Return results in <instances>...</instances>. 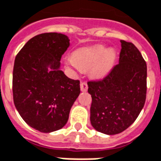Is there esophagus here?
<instances>
[{
	"instance_id": "34e87169",
	"label": "esophagus",
	"mask_w": 161,
	"mask_h": 161,
	"mask_svg": "<svg viewBox=\"0 0 161 161\" xmlns=\"http://www.w3.org/2000/svg\"><path fill=\"white\" fill-rule=\"evenodd\" d=\"M88 89V86L86 82H81L80 83V90L81 92H86Z\"/></svg>"
}]
</instances>
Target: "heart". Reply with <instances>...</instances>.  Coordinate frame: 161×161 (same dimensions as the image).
Listing matches in <instances>:
<instances>
[{"label":"heart","mask_w":161,"mask_h":161,"mask_svg":"<svg viewBox=\"0 0 161 161\" xmlns=\"http://www.w3.org/2000/svg\"><path fill=\"white\" fill-rule=\"evenodd\" d=\"M117 53L114 48L104 45H95L80 48L75 55L65 57V64L75 70L90 69V75L96 79L108 75L116 60Z\"/></svg>","instance_id":"b5f03b06"}]
</instances>
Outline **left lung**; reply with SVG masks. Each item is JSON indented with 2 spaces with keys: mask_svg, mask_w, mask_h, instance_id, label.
Returning a JSON list of instances; mask_svg holds the SVG:
<instances>
[{
  "mask_svg": "<svg viewBox=\"0 0 161 161\" xmlns=\"http://www.w3.org/2000/svg\"><path fill=\"white\" fill-rule=\"evenodd\" d=\"M120 42L119 64L102 80L87 83L92 99L91 124L107 135L127 129L139 115L146 100V62L134 44Z\"/></svg>",
  "mask_w": 161,
  "mask_h": 161,
  "instance_id": "8db88e82",
  "label": "left lung"
}]
</instances>
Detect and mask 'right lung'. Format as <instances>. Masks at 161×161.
I'll use <instances>...</instances> for the list:
<instances>
[{
  "instance_id": "obj_1",
  "label": "right lung",
  "mask_w": 161,
  "mask_h": 161,
  "mask_svg": "<svg viewBox=\"0 0 161 161\" xmlns=\"http://www.w3.org/2000/svg\"><path fill=\"white\" fill-rule=\"evenodd\" d=\"M69 47L65 35L41 34L28 41L15 58L14 104L28 125L41 132L64 127L80 92L79 80L60 69L61 57Z\"/></svg>"
}]
</instances>
